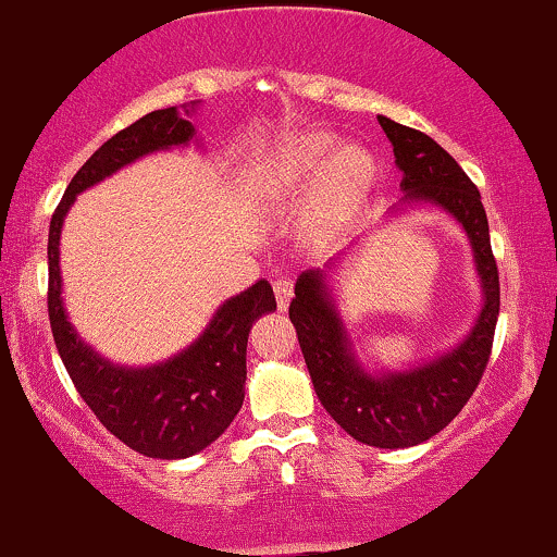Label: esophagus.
Segmentation results:
<instances>
[{
  "label": "esophagus",
  "mask_w": 557,
  "mask_h": 557,
  "mask_svg": "<svg viewBox=\"0 0 557 557\" xmlns=\"http://www.w3.org/2000/svg\"><path fill=\"white\" fill-rule=\"evenodd\" d=\"M273 294H276V305L278 310H286L292 302V294H294V284L289 278H278L273 281Z\"/></svg>",
  "instance_id": "1"
}]
</instances>
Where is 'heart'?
I'll use <instances>...</instances> for the list:
<instances>
[{"label":"heart","instance_id":"b5f03b06","mask_svg":"<svg viewBox=\"0 0 557 557\" xmlns=\"http://www.w3.org/2000/svg\"><path fill=\"white\" fill-rule=\"evenodd\" d=\"M255 176L271 195H299L318 185L310 219L318 237L333 242L368 198L375 163L364 150L344 148L325 129H305L260 150Z\"/></svg>","mask_w":557,"mask_h":557}]
</instances>
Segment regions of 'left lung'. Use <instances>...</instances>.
Returning a JSON list of instances; mask_svg holds the SVG:
<instances>
[{"instance_id":"1","label":"left lung","mask_w":557,"mask_h":557,"mask_svg":"<svg viewBox=\"0 0 557 557\" xmlns=\"http://www.w3.org/2000/svg\"><path fill=\"white\" fill-rule=\"evenodd\" d=\"M394 146L401 172V202L394 213L411 206L441 208L459 221L474 252L482 284V310L472 331L454 349L409 370L370 372L357 357L323 271L299 273L289 305L305 364L325 411L355 441L375 448L420 446L441 433L474 394L493 349L495 323L500 312V281L490 247L487 213L480 189L463 169L430 135L404 127L388 116H377Z\"/></svg>"}]
</instances>
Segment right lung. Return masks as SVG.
<instances>
[{
  "label": "right lung",
  "instance_id": "obj_1",
  "mask_svg": "<svg viewBox=\"0 0 557 557\" xmlns=\"http://www.w3.org/2000/svg\"><path fill=\"white\" fill-rule=\"evenodd\" d=\"M200 101L150 111L109 137L64 189L49 226V320L59 357L83 401L124 446L150 459H187L208 448L232 424L245 401L247 336L252 323L276 310L271 284L260 278L226 299L211 323L180 355L146 368L101 357L72 329L62 299L59 237L72 202L88 187L156 150L187 146L195 137L189 116Z\"/></svg>",
  "mask_w": 557,
  "mask_h": 557
}]
</instances>
